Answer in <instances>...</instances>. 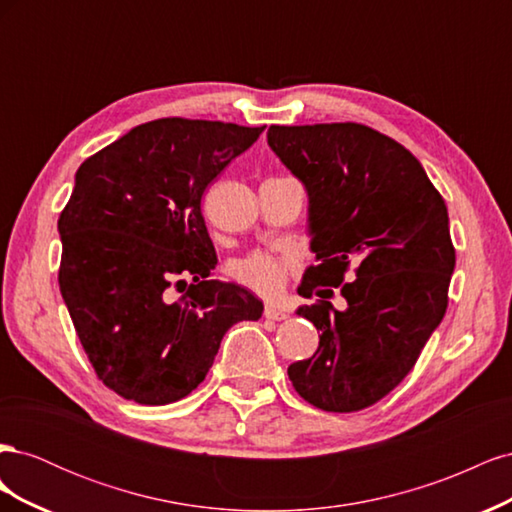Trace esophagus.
<instances>
[{
    "instance_id": "34e87169",
    "label": "esophagus",
    "mask_w": 512,
    "mask_h": 512,
    "mask_svg": "<svg viewBox=\"0 0 512 512\" xmlns=\"http://www.w3.org/2000/svg\"><path fill=\"white\" fill-rule=\"evenodd\" d=\"M265 318H267V320H286L288 314L282 312V309L273 307V305H267V307H265Z\"/></svg>"
}]
</instances>
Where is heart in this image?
<instances>
[{"label": "heart", "instance_id": "heart-1", "mask_svg": "<svg viewBox=\"0 0 512 512\" xmlns=\"http://www.w3.org/2000/svg\"><path fill=\"white\" fill-rule=\"evenodd\" d=\"M297 267L299 262L292 254L252 252L232 262L230 275L239 286L265 299H275L286 288L288 277Z\"/></svg>", "mask_w": 512, "mask_h": 512}]
</instances>
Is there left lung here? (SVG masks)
Returning a JSON list of instances; mask_svg holds the SVG:
<instances>
[{
    "instance_id": "obj_1",
    "label": "left lung",
    "mask_w": 512,
    "mask_h": 512,
    "mask_svg": "<svg viewBox=\"0 0 512 512\" xmlns=\"http://www.w3.org/2000/svg\"><path fill=\"white\" fill-rule=\"evenodd\" d=\"M267 141L305 185L320 260L299 286L320 299L297 309L320 344L288 378L307 404L359 412L408 376L446 314L455 247L444 198L404 145L363 123L271 126ZM350 266L357 277L344 285ZM320 285H339L347 309Z\"/></svg>"
}]
</instances>
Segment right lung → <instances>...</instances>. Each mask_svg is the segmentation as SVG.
<instances>
[{"label":"right lung","instance_id":"right-lung-1","mask_svg":"<svg viewBox=\"0 0 512 512\" xmlns=\"http://www.w3.org/2000/svg\"><path fill=\"white\" fill-rule=\"evenodd\" d=\"M262 130L156 119L76 170L57 222L59 290L96 376L123 399L166 406L190 395L232 324L262 316L252 292L213 280L200 211L207 185Z\"/></svg>","mask_w":512,"mask_h":512}]
</instances>
